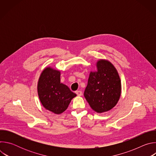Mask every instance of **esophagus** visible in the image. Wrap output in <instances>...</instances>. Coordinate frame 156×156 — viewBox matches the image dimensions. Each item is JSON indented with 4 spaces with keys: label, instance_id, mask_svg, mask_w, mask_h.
Instances as JSON below:
<instances>
[{
    "label": "esophagus",
    "instance_id": "obj_1",
    "mask_svg": "<svg viewBox=\"0 0 156 156\" xmlns=\"http://www.w3.org/2000/svg\"><path fill=\"white\" fill-rule=\"evenodd\" d=\"M76 94H77V96H80L82 95V91H76Z\"/></svg>",
    "mask_w": 156,
    "mask_h": 156
}]
</instances>
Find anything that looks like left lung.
Segmentation results:
<instances>
[{
	"label": "left lung",
	"instance_id": "obj_1",
	"mask_svg": "<svg viewBox=\"0 0 156 156\" xmlns=\"http://www.w3.org/2000/svg\"><path fill=\"white\" fill-rule=\"evenodd\" d=\"M97 72H91L84 96L98 113L112 109L121 95V81L114 66L108 60L97 62Z\"/></svg>",
	"mask_w": 156,
	"mask_h": 156
}]
</instances>
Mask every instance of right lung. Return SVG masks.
<instances>
[{
  "label": "right lung",
  "instance_id": "right-lung-1",
  "mask_svg": "<svg viewBox=\"0 0 156 156\" xmlns=\"http://www.w3.org/2000/svg\"><path fill=\"white\" fill-rule=\"evenodd\" d=\"M37 93L44 107L55 114L63 112L76 96L67 86L60 83V72L51 67L46 68L41 73Z\"/></svg>",
  "mask_w": 156,
  "mask_h": 156
}]
</instances>
